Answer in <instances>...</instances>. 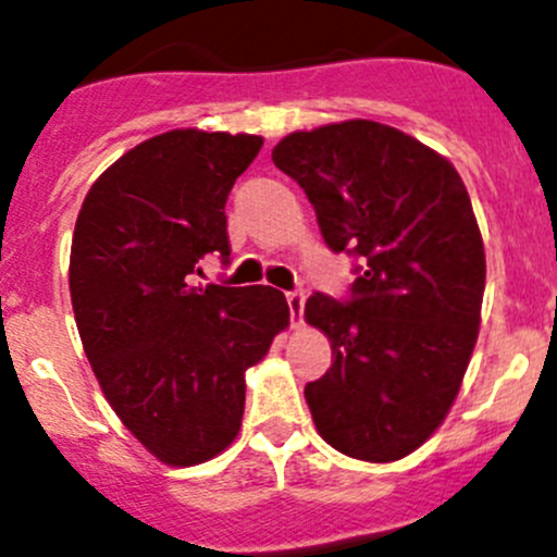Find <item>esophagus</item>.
I'll return each mask as SVG.
<instances>
[{"mask_svg":"<svg viewBox=\"0 0 557 557\" xmlns=\"http://www.w3.org/2000/svg\"><path fill=\"white\" fill-rule=\"evenodd\" d=\"M285 299H288V307H290V323L294 325H301V318H305V290L301 288H294L285 294Z\"/></svg>","mask_w":557,"mask_h":557,"instance_id":"34e87169","label":"esophagus"}]
</instances>
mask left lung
Returning a JSON list of instances; mask_svg holds the SVG:
<instances>
[{"label": "left lung", "mask_w": 557, "mask_h": 557, "mask_svg": "<svg viewBox=\"0 0 557 557\" xmlns=\"http://www.w3.org/2000/svg\"><path fill=\"white\" fill-rule=\"evenodd\" d=\"M272 161L305 188L325 245L356 261L345 299L305 305L334 358L305 387L318 434L350 458H404L450 412L480 329L485 250L463 180L374 121L288 134Z\"/></svg>", "instance_id": "left-lung-1"}]
</instances>
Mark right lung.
Listing matches in <instances>:
<instances>
[{
	"instance_id": "right-lung-1",
	"label": "right lung",
	"mask_w": 557,
	"mask_h": 557,
	"mask_svg": "<svg viewBox=\"0 0 557 557\" xmlns=\"http://www.w3.org/2000/svg\"><path fill=\"white\" fill-rule=\"evenodd\" d=\"M261 145L252 134H159L91 185L75 223L70 294L86 356L123 425L170 466L232 445L245 369L288 325L280 290L194 277L210 252L228 263L226 199Z\"/></svg>"
}]
</instances>
